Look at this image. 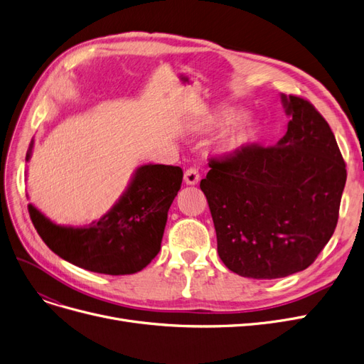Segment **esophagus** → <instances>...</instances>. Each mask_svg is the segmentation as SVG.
I'll use <instances>...</instances> for the list:
<instances>
[{
    "instance_id": "1",
    "label": "esophagus",
    "mask_w": 364,
    "mask_h": 364,
    "mask_svg": "<svg viewBox=\"0 0 364 364\" xmlns=\"http://www.w3.org/2000/svg\"><path fill=\"white\" fill-rule=\"evenodd\" d=\"M200 181V173L196 168H188L183 174V182L186 185H197Z\"/></svg>"
}]
</instances>
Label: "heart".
Instances as JSON below:
<instances>
[{"label": "heart", "mask_w": 364, "mask_h": 364, "mask_svg": "<svg viewBox=\"0 0 364 364\" xmlns=\"http://www.w3.org/2000/svg\"><path fill=\"white\" fill-rule=\"evenodd\" d=\"M243 116H245V112L237 107L223 106L218 110L209 113L206 119V127L212 129H220L234 124L239 119L243 118ZM258 129H259V125L257 121L242 119L237 124L232 125L227 133L223 134L220 141H218V149L225 155L237 154L246 146V144H250L255 139V136L258 134Z\"/></svg>", "instance_id": "1"}]
</instances>
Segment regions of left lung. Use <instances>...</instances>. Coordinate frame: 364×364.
Returning a JSON list of instances; mask_svg holds the SVG:
<instances>
[{"instance_id":"1","label":"left lung","mask_w":364,"mask_h":364,"mask_svg":"<svg viewBox=\"0 0 364 364\" xmlns=\"http://www.w3.org/2000/svg\"><path fill=\"white\" fill-rule=\"evenodd\" d=\"M289 116L270 148L210 159L200 182L223 263L245 278L276 279L309 267L338 224L346 182L331 128L316 109L281 94Z\"/></svg>"}]
</instances>
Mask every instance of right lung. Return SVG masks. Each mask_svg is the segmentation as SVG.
Instances as JSON below:
<instances>
[{
  "label": "right lung",
  "instance_id": "add662e5",
  "mask_svg": "<svg viewBox=\"0 0 364 364\" xmlns=\"http://www.w3.org/2000/svg\"><path fill=\"white\" fill-rule=\"evenodd\" d=\"M34 139L25 161L31 159ZM181 167L144 164L134 170L118 201L85 227L60 225L28 205L31 221L49 248L68 263L105 274H132L161 250L167 213L181 190Z\"/></svg>",
  "mask_w": 364,
  "mask_h": 364
}]
</instances>
